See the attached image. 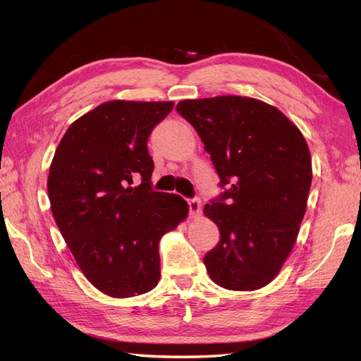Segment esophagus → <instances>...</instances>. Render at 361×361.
<instances>
[{
    "instance_id": "esophagus-1",
    "label": "esophagus",
    "mask_w": 361,
    "mask_h": 361,
    "mask_svg": "<svg viewBox=\"0 0 361 361\" xmlns=\"http://www.w3.org/2000/svg\"><path fill=\"white\" fill-rule=\"evenodd\" d=\"M188 207H190V215L191 216H199L200 211H202V202H200V199H197V197L190 199L188 200Z\"/></svg>"
}]
</instances>
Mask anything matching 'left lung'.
Listing matches in <instances>:
<instances>
[{
  "mask_svg": "<svg viewBox=\"0 0 361 361\" xmlns=\"http://www.w3.org/2000/svg\"><path fill=\"white\" fill-rule=\"evenodd\" d=\"M220 178L204 206L220 241L203 257L209 277L231 290L264 288L289 256L312 185L307 143L277 108L243 96L182 101Z\"/></svg>",
  "mask_w": 361,
  "mask_h": 361,
  "instance_id": "8db88e82",
  "label": "left lung"
}]
</instances>
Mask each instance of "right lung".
I'll return each instance as SVG.
<instances>
[{
    "mask_svg": "<svg viewBox=\"0 0 361 361\" xmlns=\"http://www.w3.org/2000/svg\"><path fill=\"white\" fill-rule=\"evenodd\" d=\"M173 102L111 101L73 122L54 155L51 211L76 264L113 298L158 285L161 236L187 218L180 195L152 190L147 141Z\"/></svg>",
    "mask_w": 361,
    "mask_h": 361,
    "instance_id": "right-lung-1",
    "label": "right lung"
}]
</instances>
